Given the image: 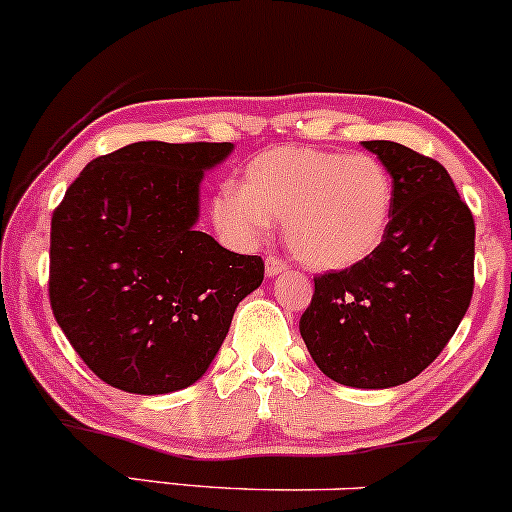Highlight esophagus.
Wrapping results in <instances>:
<instances>
[{
    "label": "esophagus",
    "mask_w": 512,
    "mask_h": 512,
    "mask_svg": "<svg viewBox=\"0 0 512 512\" xmlns=\"http://www.w3.org/2000/svg\"><path fill=\"white\" fill-rule=\"evenodd\" d=\"M283 271H287V261L285 258H280V256H266V273L271 275H278V273H283Z\"/></svg>",
    "instance_id": "obj_1"
}]
</instances>
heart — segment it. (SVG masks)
<instances>
[{
  "label": "heart",
  "mask_w": 512,
  "mask_h": 512,
  "mask_svg": "<svg viewBox=\"0 0 512 512\" xmlns=\"http://www.w3.org/2000/svg\"><path fill=\"white\" fill-rule=\"evenodd\" d=\"M392 208V176L372 154L273 147L246 164L239 188L217 195L212 217L241 241L285 222L287 246L302 263L341 271L380 246Z\"/></svg>",
  "instance_id": "obj_1"
}]
</instances>
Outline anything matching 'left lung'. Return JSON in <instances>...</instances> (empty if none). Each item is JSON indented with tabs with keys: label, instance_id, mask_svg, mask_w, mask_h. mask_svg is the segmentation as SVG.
Here are the masks:
<instances>
[{
	"label": "left lung",
	"instance_id": "obj_1",
	"mask_svg": "<svg viewBox=\"0 0 512 512\" xmlns=\"http://www.w3.org/2000/svg\"><path fill=\"white\" fill-rule=\"evenodd\" d=\"M394 208L370 256L314 278L300 333L319 370L358 389L413 380L447 346L474 292V217L445 166L389 140Z\"/></svg>",
	"mask_w": 512,
	"mask_h": 512
}]
</instances>
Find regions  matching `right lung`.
I'll return each instance as SVG.
<instances>
[{
    "mask_svg": "<svg viewBox=\"0 0 512 512\" xmlns=\"http://www.w3.org/2000/svg\"><path fill=\"white\" fill-rule=\"evenodd\" d=\"M232 142H135L86 164L50 222V307L99 380L169 394L203 377L263 258L195 232L203 171Z\"/></svg>",
    "mask_w": 512,
    "mask_h": 512,
    "instance_id": "add662e5",
    "label": "right lung"
}]
</instances>
